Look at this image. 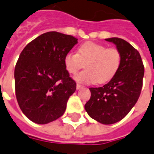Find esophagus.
<instances>
[{"instance_id": "esophagus-1", "label": "esophagus", "mask_w": 154, "mask_h": 154, "mask_svg": "<svg viewBox=\"0 0 154 154\" xmlns=\"http://www.w3.org/2000/svg\"><path fill=\"white\" fill-rule=\"evenodd\" d=\"M84 88V86H82V85H80V84H77V85H76V88H77V89H81V88Z\"/></svg>"}]
</instances>
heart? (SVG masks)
Masks as SVG:
<instances>
[{
    "label": "heart",
    "instance_id": "obj_1",
    "mask_svg": "<svg viewBox=\"0 0 154 154\" xmlns=\"http://www.w3.org/2000/svg\"><path fill=\"white\" fill-rule=\"evenodd\" d=\"M64 66L70 74H75L85 63L84 71L74 79L81 84H103L114 77L121 64V54L116 48L94 42L79 46L78 53L69 52L64 57Z\"/></svg>",
    "mask_w": 154,
    "mask_h": 154
}]
</instances>
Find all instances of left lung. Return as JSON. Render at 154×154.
<instances>
[{
    "label": "left lung",
    "mask_w": 154,
    "mask_h": 154,
    "mask_svg": "<svg viewBox=\"0 0 154 154\" xmlns=\"http://www.w3.org/2000/svg\"><path fill=\"white\" fill-rule=\"evenodd\" d=\"M111 42L121 54V64L110 81L100 88H90L91 97L84 108L92 119L102 124L122 120L138 100L144 68L139 52L126 40L113 37Z\"/></svg>",
    "instance_id": "8db88e82"
}]
</instances>
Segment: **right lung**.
Masks as SVG:
<instances>
[{
	"mask_svg": "<svg viewBox=\"0 0 154 154\" xmlns=\"http://www.w3.org/2000/svg\"><path fill=\"white\" fill-rule=\"evenodd\" d=\"M78 43L72 35L44 33L23 48L14 69L16 98L29 119L47 124L64 114L76 83L64 66V57Z\"/></svg>",
	"mask_w": 154,
	"mask_h": 154,
	"instance_id": "add662e5",
	"label": "right lung"
}]
</instances>
